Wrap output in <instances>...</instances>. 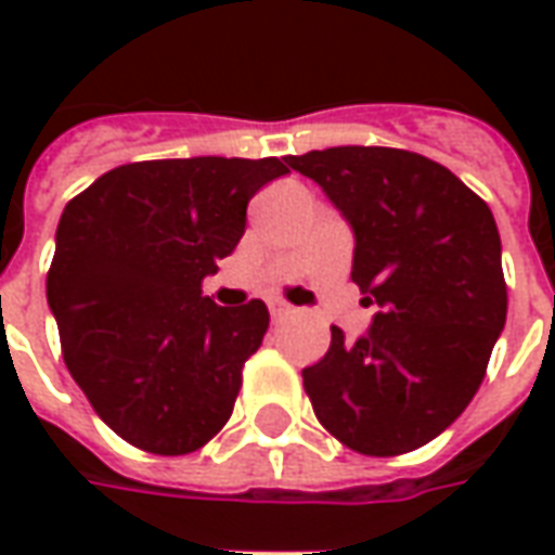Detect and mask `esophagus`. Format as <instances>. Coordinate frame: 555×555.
Wrapping results in <instances>:
<instances>
[{"label":"esophagus","mask_w":555,"mask_h":555,"mask_svg":"<svg viewBox=\"0 0 555 555\" xmlns=\"http://www.w3.org/2000/svg\"><path fill=\"white\" fill-rule=\"evenodd\" d=\"M270 314H273V321H279V318H285V314H291V306L288 302H270Z\"/></svg>","instance_id":"1"}]
</instances>
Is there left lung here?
Here are the masks:
<instances>
[{
    "label": "left lung",
    "instance_id": "obj_1",
    "mask_svg": "<svg viewBox=\"0 0 555 555\" xmlns=\"http://www.w3.org/2000/svg\"><path fill=\"white\" fill-rule=\"evenodd\" d=\"M288 166L348 217L350 279L380 306L369 336L348 345L333 326L324 360L302 369L314 416L353 452H413L464 413L505 326L496 219L457 175L404 147H326Z\"/></svg>",
    "mask_w": 555,
    "mask_h": 555
}]
</instances>
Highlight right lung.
Listing matches in <instances>:
<instances>
[{"label": "right lung", "instance_id": "right-lung-1", "mask_svg": "<svg viewBox=\"0 0 555 555\" xmlns=\"http://www.w3.org/2000/svg\"><path fill=\"white\" fill-rule=\"evenodd\" d=\"M279 157L142 159L65 205L47 273L62 357L94 413L142 452H198L231 418L270 312L202 297Z\"/></svg>", "mask_w": 555, "mask_h": 555}]
</instances>
